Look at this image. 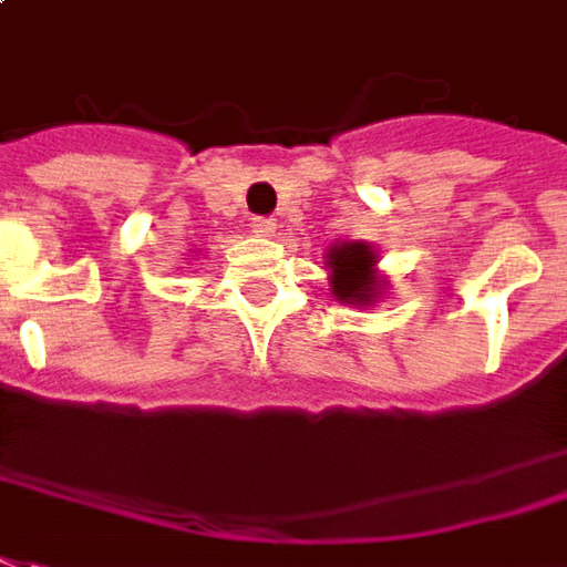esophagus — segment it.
Returning <instances> with one entry per match:
<instances>
[{
  "instance_id": "esophagus-1",
  "label": "esophagus",
  "mask_w": 567,
  "mask_h": 567,
  "mask_svg": "<svg viewBox=\"0 0 567 567\" xmlns=\"http://www.w3.org/2000/svg\"><path fill=\"white\" fill-rule=\"evenodd\" d=\"M275 230H277V224L271 221V218H252V234L261 239H268V237H275Z\"/></svg>"
}]
</instances>
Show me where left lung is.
<instances>
[{
	"mask_svg": "<svg viewBox=\"0 0 567 567\" xmlns=\"http://www.w3.org/2000/svg\"><path fill=\"white\" fill-rule=\"evenodd\" d=\"M381 252L364 239H340L324 252V268L330 275V292L346 306L374 309L390 292V280L381 275Z\"/></svg>",
	"mask_w": 567,
	"mask_h": 567,
	"instance_id": "left-lung-1",
	"label": "left lung"
}]
</instances>
